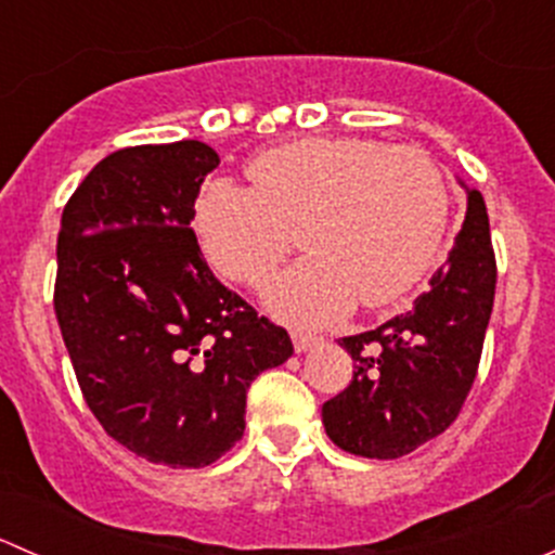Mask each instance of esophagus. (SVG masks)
I'll use <instances>...</instances> for the list:
<instances>
[{
    "label": "esophagus",
    "mask_w": 555,
    "mask_h": 555,
    "mask_svg": "<svg viewBox=\"0 0 555 555\" xmlns=\"http://www.w3.org/2000/svg\"><path fill=\"white\" fill-rule=\"evenodd\" d=\"M319 344L317 335H309V333H293V346L298 354H306V351L313 349V346Z\"/></svg>",
    "instance_id": "esophagus-1"
}]
</instances>
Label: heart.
<instances>
[{
    "mask_svg": "<svg viewBox=\"0 0 555 555\" xmlns=\"http://www.w3.org/2000/svg\"><path fill=\"white\" fill-rule=\"evenodd\" d=\"M251 190L217 179L195 198L193 225L211 266L260 289L304 228L311 251L268 289L266 304L293 324H324L391 304L438 255L449 222L440 166L413 147L354 137H311L260 153Z\"/></svg>",
    "mask_w": 555,
    "mask_h": 555,
    "instance_id": "heart-1",
    "label": "heart"
}]
</instances>
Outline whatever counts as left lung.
<instances>
[{
	"label": "left lung",
	"instance_id": "8db88e82",
	"mask_svg": "<svg viewBox=\"0 0 555 555\" xmlns=\"http://www.w3.org/2000/svg\"><path fill=\"white\" fill-rule=\"evenodd\" d=\"M467 193V215L449 260L413 309L338 344L354 378L322 405L338 449L365 459H400L451 427L478 373L494 309L496 262L483 195Z\"/></svg>",
	"mask_w": 555,
	"mask_h": 555
}]
</instances>
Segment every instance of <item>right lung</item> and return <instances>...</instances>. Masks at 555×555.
<instances>
[{
	"mask_svg": "<svg viewBox=\"0 0 555 555\" xmlns=\"http://www.w3.org/2000/svg\"><path fill=\"white\" fill-rule=\"evenodd\" d=\"M220 155L198 139L117 150L61 215L55 317L82 397L109 438L173 469L242 440L246 389L293 357L201 255L195 198Z\"/></svg>",
	"mask_w": 555,
	"mask_h": 555,
	"instance_id": "obj_1",
	"label": "right lung"
}]
</instances>
